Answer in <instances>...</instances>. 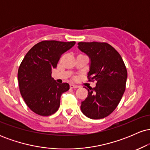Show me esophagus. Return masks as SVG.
I'll list each match as a JSON object with an SVG mask.
<instances>
[{
    "label": "esophagus",
    "mask_w": 150,
    "mask_h": 150,
    "mask_svg": "<svg viewBox=\"0 0 150 150\" xmlns=\"http://www.w3.org/2000/svg\"><path fill=\"white\" fill-rule=\"evenodd\" d=\"M70 88H71V89H75V88H78L79 86L75 85H73V84H70Z\"/></svg>",
    "instance_id": "obj_1"
}]
</instances>
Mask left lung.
Segmentation results:
<instances>
[{
	"label": "left lung",
	"instance_id": "obj_1",
	"mask_svg": "<svg viewBox=\"0 0 150 150\" xmlns=\"http://www.w3.org/2000/svg\"><path fill=\"white\" fill-rule=\"evenodd\" d=\"M78 49L90 60L89 81L97 80L94 88H85L88 95L81 111L92 119H101L116 109L125 89L127 70L120 55L104 42H79Z\"/></svg>",
	"mask_w": 150,
	"mask_h": 150
}]
</instances>
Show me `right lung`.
Listing matches in <instances>:
<instances>
[{"label": "right lung", "mask_w": 150, "mask_h": 150, "mask_svg": "<svg viewBox=\"0 0 150 150\" xmlns=\"http://www.w3.org/2000/svg\"><path fill=\"white\" fill-rule=\"evenodd\" d=\"M75 44V42L42 41L22 60L18 73L20 94L27 106L37 114L47 116L57 111L61 94L70 89L69 84L57 83L51 73L61 55Z\"/></svg>", "instance_id": "add662e5"}]
</instances>
